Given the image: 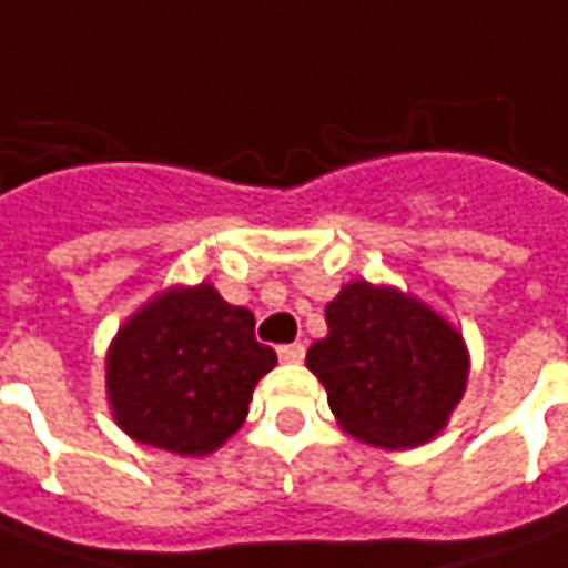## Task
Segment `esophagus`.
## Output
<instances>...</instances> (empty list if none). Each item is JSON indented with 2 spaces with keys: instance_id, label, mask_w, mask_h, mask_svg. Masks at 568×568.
Returning <instances> with one entry per match:
<instances>
[{
  "instance_id": "34e87169",
  "label": "esophagus",
  "mask_w": 568,
  "mask_h": 568,
  "mask_svg": "<svg viewBox=\"0 0 568 568\" xmlns=\"http://www.w3.org/2000/svg\"><path fill=\"white\" fill-rule=\"evenodd\" d=\"M280 359L283 363H301L304 359V344H285V347H280Z\"/></svg>"
}]
</instances>
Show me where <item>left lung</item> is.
I'll use <instances>...</instances> for the list:
<instances>
[{
    "mask_svg": "<svg viewBox=\"0 0 568 568\" xmlns=\"http://www.w3.org/2000/svg\"><path fill=\"white\" fill-rule=\"evenodd\" d=\"M325 323L307 368L347 434L378 449H415L449 424L470 372L455 325L418 297L366 280L325 304Z\"/></svg>",
    "mask_w": 568,
    "mask_h": 568,
    "instance_id": "obj_1",
    "label": "left lung"
}]
</instances>
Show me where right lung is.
Listing matches in <instances>:
<instances>
[{
    "mask_svg": "<svg viewBox=\"0 0 568 568\" xmlns=\"http://www.w3.org/2000/svg\"><path fill=\"white\" fill-rule=\"evenodd\" d=\"M276 366L255 316L215 285H174L116 332L106 396L125 434L174 455H209L243 427L255 384Z\"/></svg>",
    "mask_w": 568,
    "mask_h": 568,
    "instance_id": "add662e5",
    "label": "right lung"
}]
</instances>
